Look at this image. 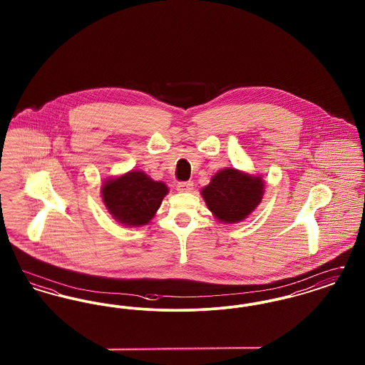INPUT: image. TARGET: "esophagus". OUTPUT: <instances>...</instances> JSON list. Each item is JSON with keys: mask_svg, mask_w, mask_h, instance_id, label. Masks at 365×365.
I'll return each mask as SVG.
<instances>
[{"mask_svg": "<svg viewBox=\"0 0 365 365\" xmlns=\"http://www.w3.org/2000/svg\"><path fill=\"white\" fill-rule=\"evenodd\" d=\"M176 190L180 192H187L192 190V182H180L176 185Z\"/></svg>", "mask_w": 365, "mask_h": 365, "instance_id": "1", "label": "esophagus"}]
</instances>
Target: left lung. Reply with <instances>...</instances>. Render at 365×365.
<instances>
[{"label": "left lung", "mask_w": 365, "mask_h": 365, "mask_svg": "<svg viewBox=\"0 0 365 365\" xmlns=\"http://www.w3.org/2000/svg\"><path fill=\"white\" fill-rule=\"evenodd\" d=\"M201 194L217 220L235 225L257 208L264 194V182L261 176L226 168L212 176Z\"/></svg>", "instance_id": "left-lung-1"}]
</instances>
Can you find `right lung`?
I'll return each instance as SVG.
<instances>
[{
    "label": "right lung",
    "instance_id": "add662e5",
    "mask_svg": "<svg viewBox=\"0 0 365 365\" xmlns=\"http://www.w3.org/2000/svg\"><path fill=\"white\" fill-rule=\"evenodd\" d=\"M101 192L105 207L118 223L140 227L153 219L168 187L142 171H130L105 180Z\"/></svg>",
    "mask_w": 365,
    "mask_h": 365
}]
</instances>
